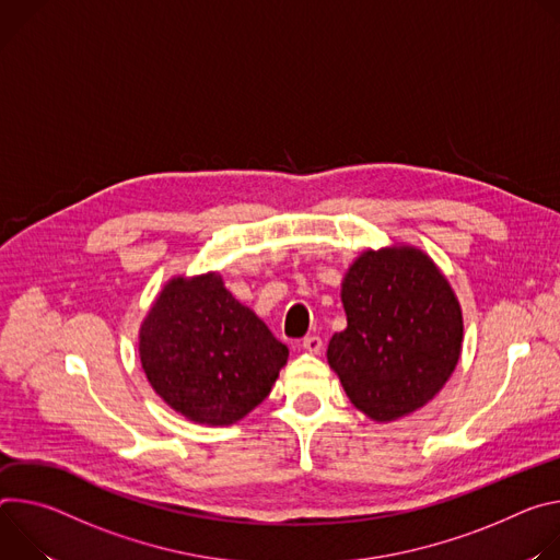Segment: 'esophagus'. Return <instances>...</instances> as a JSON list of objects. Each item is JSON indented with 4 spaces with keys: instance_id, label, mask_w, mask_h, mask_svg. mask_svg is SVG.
Listing matches in <instances>:
<instances>
[{
    "instance_id": "34e87169",
    "label": "esophagus",
    "mask_w": 560,
    "mask_h": 560,
    "mask_svg": "<svg viewBox=\"0 0 560 560\" xmlns=\"http://www.w3.org/2000/svg\"><path fill=\"white\" fill-rule=\"evenodd\" d=\"M323 347H325L323 338H318V336H308V338L302 340V349L308 351V353H320Z\"/></svg>"
}]
</instances>
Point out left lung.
I'll list each match as a JSON object with an SVG mask.
<instances>
[{
	"label": "left lung",
	"mask_w": 560,
	"mask_h": 560,
	"mask_svg": "<svg viewBox=\"0 0 560 560\" xmlns=\"http://www.w3.org/2000/svg\"><path fill=\"white\" fill-rule=\"evenodd\" d=\"M347 329L327 360L349 400L392 422L436 396L460 358L463 312L447 278L416 246L364 252L342 280Z\"/></svg>",
	"instance_id": "1"
}]
</instances>
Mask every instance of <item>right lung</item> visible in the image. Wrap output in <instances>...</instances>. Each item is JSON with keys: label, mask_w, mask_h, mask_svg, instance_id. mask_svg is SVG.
Here are the masks:
<instances>
[{"label": "right lung", "mask_w": 560, "mask_h": 560, "mask_svg": "<svg viewBox=\"0 0 560 560\" xmlns=\"http://www.w3.org/2000/svg\"><path fill=\"white\" fill-rule=\"evenodd\" d=\"M289 349L218 273L171 278L140 327L155 394L200 424H233L271 392Z\"/></svg>", "instance_id": "right-lung-1"}]
</instances>
